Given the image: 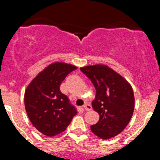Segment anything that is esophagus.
Listing matches in <instances>:
<instances>
[{"label": "esophagus", "mask_w": 160, "mask_h": 160, "mask_svg": "<svg viewBox=\"0 0 160 160\" xmlns=\"http://www.w3.org/2000/svg\"><path fill=\"white\" fill-rule=\"evenodd\" d=\"M83 108H84V110H86V111H91L92 106L89 104H85L83 105Z\"/></svg>", "instance_id": "obj_1"}]
</instances>
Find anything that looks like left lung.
Listing matches in <instances>:
<instances>
[{"label":"left lung","mask_w":160,"mask_h":160,"mask_svg":"<svg viewBox=\"0 0 160 160\" xmlns=\"http://www.w3.org/2000/svg\"><path fill=\"white\" fill-rule=\"evenodd\" d=\"M80 71L91 80L96 89L92 105L100 116L91 130L102 139L111 138L122 132L134 111L135 98L131 85L108 66H86Z\"/></svg>","instance_id":"left-lung-1"}]
</instances>
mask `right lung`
Wrapping results in <instances>:
<instances>
[{
    "label": "right lung",
    "instance_id": "obj_1",
    "mask_svg": "<svg viewBox=\"0 0 160 160\" xmlns=\"http://www.w3.org/2000/svg\"><path fill=\"white\" fill-rule=\"evenodd\" d=\"M77 69L62 62L50 65L40 73L27 87L25 106L33 126L40 132L52 137L62 133L78 113L68 98L60 91L67 75Z\"/></svg>",
    "mask_w": 160,
    "mask_h": 160
}]
</instances>
